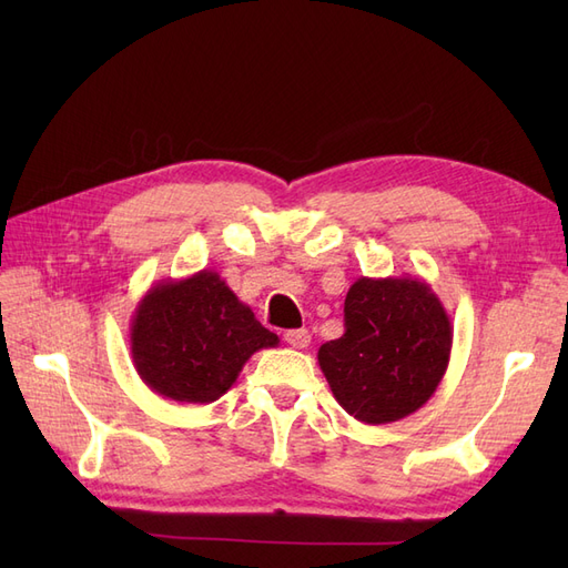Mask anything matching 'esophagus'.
I'll return each mask as SVG.
<instances>
[{
    "label": "esophagus",
    "mask_w": 568,
    "mask_h": 568,
    "mask_svg": "<svg viewBox=\"0 0 568 568\" xmlns=\"http://www.w3.org/2000/svg\"><path fill=\"white\" fill-rule=\"evenodd\" d=\"M284 341L288 343L291 348L303 351V348L311 346V332H307V329H291V332L284 334Z\"/></svg>",
    "instance_id": "1"
}]
</instances>
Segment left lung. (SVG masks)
I'll return each instance as SVG.
<instances>
[{
  "label": "left lung",
  "mask_w": 568,
  "mask_h": 568,
  "mask_svg": "<svg viewBox=\"0 0 568 568\" xmlns=\"http://www.w3.org/2000/svg\"><path fill=\"white\" fill-rule=\"evenodd\" d=\"M343 313L346 332L317 351L338 405L363 424L398 422L426 405L453 348L434 288L415 277H359Z\"/></svg>",
  "instance_id": "1"
}]
</instances>
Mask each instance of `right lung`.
<instances>
[{
	"instance_id": "right-lung-1",
	"label": "right lung",
	"mask_w": 568,
	"mask_h": 568,
	"mask_svg": "<svg viewBox=\"0 0 568 568\" xmlns=\"http://www.w3.org/2000/svg\"><path fill=\"white\" fill-rule=\"evenodd\" d=\"M280 346V336L213 270L153 284L136 303L130 351L140 379L168 400L213 403L248 357Z\"/></svg>"
}]
</instances>
